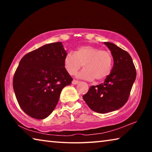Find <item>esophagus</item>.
<instances>
[{"mask_svg":"<svg viewBox=\"0 0 152 152\" xmlns=\"http://www.w3.org/2000/svg\"><path fill=\"white\" fill-rule=\"evenodd\" d=\"M72 83L73 84H77L79 83V81L76 80H74L72 81Z\"/></svg>","mask_w":152,"mask_h":152,"instance_id":"esophagus-1","label":"esophagus"}]
</instances>
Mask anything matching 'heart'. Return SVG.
Here are the masks:
<instances>
[{
  "label": "heart",
  "instance_id": "1",
  "mask_svg": "<svg viewBox=\"0 0 152 152\" xmlns=\"http://www.w3.org/2000/svg\"><path fill=\"white\" fill-rule=\"evenodd\" d=\"M113 64V58L110 51L91 45L81 46L74 53H68L64 60V67L70 75L76 74L83 65L84 69L78 76L89 81L107 78L111 72Z\"/></svg>",
  "mask_w": 152,
  "mask_h": 152
}]
</instances>
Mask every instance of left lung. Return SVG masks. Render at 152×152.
<instances>
[{"label":"left lung","mask_w":152,"mask_h":152,"mask_svg":"<svg viewBox=\"0 0 152 152\" xmlns=\"http://www.w3.org/2000/svg\"><path fill=\"white\" fill-rule=\"evenodd\" d=\"M114 61L111 72L103 83L92 86L82 98L90 109L107 113L121 108L129 96L136 78L135 67L127 51L110 42H104Z\"/></svg>","instance_id":"obj_1"}]
</instances>
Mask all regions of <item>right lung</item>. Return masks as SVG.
I'll list each match as a JSON object with an SVG mask.
<instances>
[{
	"label": "right lung",
	"instance_id": "obj_1",
	"mask_svg": "<svg viewBox=\"0 0 152 152\" xmlns=\"http://www.w3.org/2000/svg\"><path fill=\"white\" fill-rule=\"evenodd\" d=\"M61 42L49 43L25 55L12 81L20 107L31 117L43 119L57 105L61 90L72 78L64 67Z\"/></svg>",
	"mask_w": 152,
	"mask_h": 152
}]
</instances>
